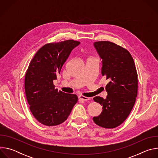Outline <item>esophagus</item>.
<instances>
[{"label":"esophagus","instance_id":"34e87169","mask_svg":"<svg viewBox=\"0 0 158 158\" xmlns=\"http://www.w3.org/2000/svg\"><path fill=\"white\" fill-rule=\"evenodd\" d=\"M79 99L82 100V101H88V100L90 99L89 98L85 97V96H79Z\"/></svg>","mask_w":158,"mask_h":158}]
</instances>
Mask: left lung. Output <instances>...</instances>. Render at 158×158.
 Returning a JSON list of instances; mask_svg holds the SVG:
<instances>
[{
  "instance_id": "obj_1",
  "label": "left lung",
  "mask_w": 158,
  "mask_h": 158,
  "mask_svg": "<svg viewBox=\"0 0 158 158\" xmlns=\"http://www.w3.org/2000/svg\"><path fill=\"white\" fill-rule=\"evenodd\" d=\"M94 46L101 59V74L109 79L106 99L96 96L102 106L100 115L93 118L98 126L110 129L121 124L129 115L138 94V74L132 57L123 48L109 41H99Z\"/></svg>"
}]
</instances>
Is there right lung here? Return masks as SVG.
<instances>
[{"label":"right lung","mask_w":158,"mask_h":158,"mask_svg":"<svg viewBox=\"0 0 158 158\" xmlns=\"http://www.w3.org/2000/svg\"><path fill=\"white\" fill-rule=\"evenodd\" d=\"M80 42L67 40L47 44L32 59L25 77V92L29 109L35 118L48 126H57L69 117L78 98L55 89L62 67Z\"/></svg>","instance_id":"1"}]
</instances>
